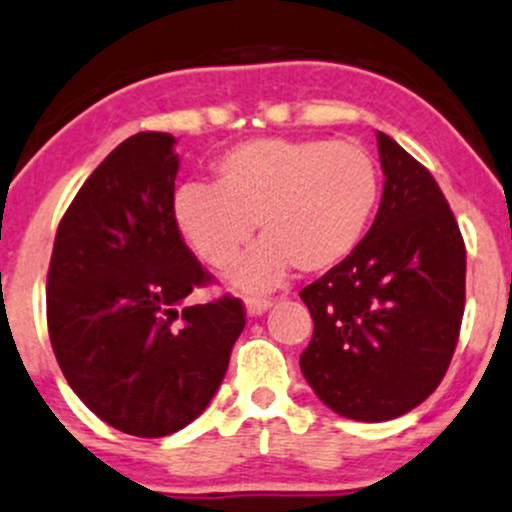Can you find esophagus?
Instances as JSON below:
<instances>
[{
  "label": "esophagus",
  "mask_w": 512,
  "mask_h": 512,
  "mask_svg": "<svg viewBox=\"0 0 512 512\" xmlns=\"http://www.w3.org/2000/svg\"><path fill=\"white\" fill-rule=\"evenodd\" d=\"M271 305H273L271 298H246V312H249L251 317L263 315Z\"/></svg>",
  "instance_id": "34e87169"
}]
</instances>
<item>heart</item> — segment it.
<instances>
[{"label":"heart","mask_w":512,"mask_h":512,"mask_svg":"<svg viewBox=\"0 0 512 512\" xmlns=\"http://www.w3.org/2000/svg\"><path fill=\"white\" fill-rule=\"evenodd\" d=\"M381 200V175L371 153L327 139H251L214 163V183L183 185L173 197V222L185 244L210 268L239 258L258 224L263 244L241 263L234 283L266 290L290 266L332 271L371 227Z\"/></svg>","instance_id":"obj_1"}]
</instances>
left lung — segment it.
<instances>
[{
	"label": "left lung",
	"instance_id": "1",
	"mask_svg": "<svg viewBox=\"0 0 512 512\" xmlns=\"http://www.w3.org/2000/svg\"><path fill=\"white\" fill-rule=\"evenodd\" d=\"M383 185L371 229L346 261L302 288L315 332L300 368L342 417L405 415L442 383L459 342L466 246L437 180L378 131Z\"/></svg>",
	"mask_w": 512,
	"mask_h": 512
}]
</instances>
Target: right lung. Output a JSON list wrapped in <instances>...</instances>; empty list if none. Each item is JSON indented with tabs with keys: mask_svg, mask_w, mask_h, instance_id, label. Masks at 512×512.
<instances>
[{
	"mask_svg": "<svg viewBox=\"0 0 512 512\" xmlns=\"http://www.w3.org/2000/svg\"><path fill=\"white\" fill-rule=\"evenodd\" d=\"M173 144L141 131L114 148L65 210L48 266V334L65 381L134 437L202 415L246 324L234 295L183 305L214 278L175 229Z\"/></svg>",
	"mask_w": 512,
	"mask_h": 512,
	"instance_id": "right-lung-1",
	"label": "right lung"
}]
</instances>
